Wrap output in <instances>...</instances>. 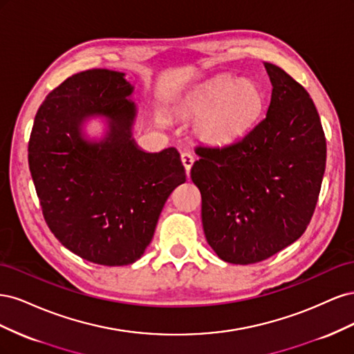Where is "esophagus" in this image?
I'll return each mask as SVG.
<instances>
[{
	"instance_id": "1",
	"label": "esophagus",
	"mask_w": 354,
	"mask_h": 354,
	"mask_svg": "<svg viewBox=\"0 0 354 354\" xmlns=\"http://www.w3.org/2000/svg\"><path fill=\"white\" fill-rule=\"evenodd\" d=\"M181 162H183L186 171L189 173L192 165H194V162H195V158L190 152H183V153H181Z\"/></svg>"
}]
</instances>
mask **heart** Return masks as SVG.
Instances as JSON below:
<instances>
[{
	"instance_id": "heart-1",
	"label": "heart",
	"mask_w": 354,
	"mask_h": 354,
	"mask_svg": "<svg viewBox=\"0 0 354 354\" xmlns=\"http://www.w3.org/2000/svg\"><path fill=\"white\" fill-rule=\"evenodd\" d=\"M266 97L252 80L220 75L192 90L181 103L187 116L198 118L196 133L208 143H230L259 122Z\"/></svg>"
}]
</instances>
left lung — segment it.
<instances>
[{"instance_id": "obj_1", "label": "left lung", "mask_w": 354, "mask_h": 354, "mask_svg": "<svg viewBox=\"0 0 354 354\" xmlns=\"http://www.w3.org/2000/svg\"><path fill=\"white\" fill-rule=\"evenodd\" d=\"M272 99L261 122L226 146H199L190 171L207 242L232 264L263 261L306 232L326 164V138L303 85L264 63Z\"/></svg>"}]
</instances>
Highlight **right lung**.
<instances>
[{
	"label": "right lung",
	"instance_id": "1",
	"mask_svg": "<svg viewBox=\"0 0 354 354\" xmlns=\"http://www.w3.org/2000/svg\"><path fill=\"white\" fill-rule=\"evenodd\" d=\"M133 90L122 72L72 75L39 106L28 146L47 226L65 248L102 266L140 259L171 192L186 181L177 149L149 153L136 145ZM93 115L109 121L99 142L82 133Z\"/></svg>",
	"mask_w": 354,
	"mask_h": 354
}]
</instances>
